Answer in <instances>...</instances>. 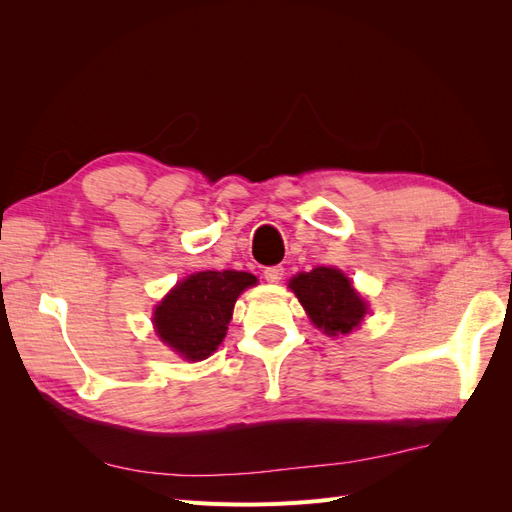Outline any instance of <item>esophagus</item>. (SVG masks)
<instances>
[{
	"label": "esophagus",
	"instance_id": "34e87169",
	"mask_svg": "<svg viewBox=\"0 0 512 512\" xmlns=\"http://www.w3.org/2000/svg\"><path fill=\"white\" fill-rule=\"evenodd\" d=\"M262 275H265L267 282L277 284L284 277V267H267L265 271H262Z\"/></svg>",
	"mask_w": 512,
	"mask_h": 512
}]
</instances>
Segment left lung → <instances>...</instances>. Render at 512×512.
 Masks as SVG:
<instances>
[{
	"instance_id": "obj_1",
	"label": "left lung",
	"mask_w": 512,
	"mask_h": 512,
	"mask_svg": "<svg viewBox=\"0 0 512 512\" xmlns=\"http://www.w3.org/2000/svg\"><path fill=\"white\" fill-rule=\"evenodd\" d=\"M292 292L305 307L318 329L327 335H344L359 327L367 305L350 284L348 277L331 267H318L299 273L290 280Z\"/></svg>"
}]
</instances>
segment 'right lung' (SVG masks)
Instances as JSON below:
<instances>
[{"label": "right lung", "mask_w": 512, "mask_h": 512, "mask_svg": "<svg viewBox=\"0 0 512 512\" xmlns=\"http://www.w3.org/2000/svg\"><path fill=\"white\" fill-rule=\"evenodd\" d=\"M245 271H200L179 282L156 307V331L188 361H203L226 337L239 294L254 286Z\"/></svg>", "instance_id": "obj_1"}]
</instances>
